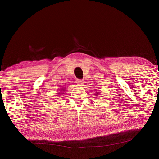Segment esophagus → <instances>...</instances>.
Instances as JSON below:
<instances>
[{
	"label": "esophagus",
	"instance_id": "esophagus-1",
	"mask_svg": "<svg viewBox=\"0 0 159 159\" xmlns=\"http://www.w3.org/2000/svg\"><path fill=\"white\" fill-rule=\"evenodd\" d=\"M78 85H82V84H83L84 83V80H81V79H77L76 81Z\"/></svg>",
	"mask_w": 159,
	"mask_h": 159
}]
</instances>
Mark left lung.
<instances>
[{
  "mask_svg": "<svg viewBox=\"0 0 159 159\" xmlns=\"http://www.w3.org/2000/svg\"><path fill=\"white\" fill-rule=\"evenodd\" d=\"M100 92H96L95 94H96V95H97V96H98L99 95V94H100Z\"/></svg>",
  "mask_w": 159,
  "mask_h": 159,
  "instance_id": "left-lung-1",
  "label": "left lung"
}]
</instances>
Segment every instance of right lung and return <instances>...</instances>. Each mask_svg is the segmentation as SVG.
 I'll return each mask as SVG.
<instances>
[{"mask_svg": "<svg viewBox=\"0 0 159 159\" xmlns=\"http://www.w3.org/2000/svg\"><path fill=\"white\" fill-rule=\"evenodd\" d=\"M65 89H63V88H61V90H60V92H59L60 93H59L58 94H61V95H62V94H63V93H63V92H63V91H65Z\"/></svg>", "mask_w": 159, "mask_h": 159, "instance_id": "obj_1", "label": "right lung"}]
</instances>
